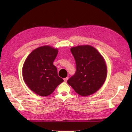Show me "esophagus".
Returning <instances> with one entry per match:
<instances>
[{
	"label": "esophagus",
	"mask_w": 132,
	"mask_h": 132,
	"mask_svg": "<svg viewBox=\"0 0 132 132\" xmlns=\"http://www.w3.org/2000/svg\"><path fill=\"white\" fill-rule=\"evenodd\" d=\"M68 77H67V78L64 79V81L65 82H67V80H68Z\"/></svg>",
	"instance_id": "obj_1"
}]
</instances>
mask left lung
Returning <instances> with one entry per match:
<instances>
[{
    "label": "left lung",
    "instance_id": "8db88e82",
    "mask_svg": "<svg viewBox=\"0 0 132 132\" xmlns=\"http://www.w3.org/2000/svg\"><path fill=\"white\" fill-rule=\"evenodd\" d=\"M76 63V72L67 81L79 95L87 96L98 91L104 84L107 69L104 58L93 46L71 47Z\"/></svg>",
    "mask_w": 132,
    "mask_h": 132
}]
</instances>
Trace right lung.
<instances>
[{"mask_svg": "<svg viewBox=\"0 0 132 132\" xmlns=\"http://www.w3.org/2000/svg\"><path fill=\"white\" fill-rule=\"evenodd\" d=\"M58 51L50 46L39 47L28 55L22 67V77L29 89L41 96H47L64 80L53 65Z\"/></svg>", "mask_w": 132, "mask_h": 132, "instance_id": "obj_1", "label": "right lung"}]
</instances>
